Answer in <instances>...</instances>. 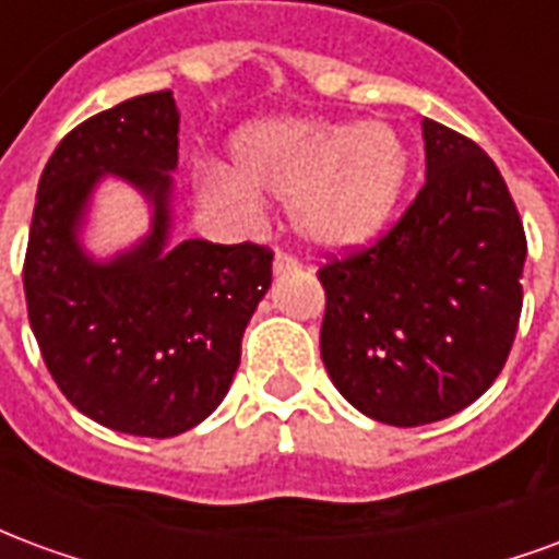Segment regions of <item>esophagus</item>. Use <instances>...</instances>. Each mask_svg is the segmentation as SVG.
Returning a JSON list of instances; mask_svg holds the SVG:
<instances>
[{
	"label": "esophagus",
	"instance_id": "obj_1",
	"mask_svg": "<svg viewBox=\"0 0 559 559\" xmlns=\"http://www.w3.org/2000/svg\"><path fill=\"white\" fill-rule=\"evenodd\" d=\"M296 269H299V260H296V257L293 254H287V251H278V254H275V272H296Z\"/></svg>",
	"mask_w": 559,
	"mask_h": 559
}]
</instances>
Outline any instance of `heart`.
Returning a JSON list of instances; mask_svg holds the SVG:
<instances>
[{
	"mask_svg": "<svg viewBox=\"0 0 559 559\" xmlns=\"http://www.w3.org/2000/svg\"><path fill=\"white\" fill-rule=\"evenodd\" d=\"M407 179L411 148L386 122L275 119L236 138L233 170L212 173V191L236 206L290 200L305 239L350 248L392 218Z\"/></svg>",
	"mask_w": 559,
	"mask_h": 559,
	"instance_id": "heart-1",
	"label": "heart"
}]
</instances>
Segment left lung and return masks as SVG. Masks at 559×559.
<instances>
[{
	"label": "left lung",
	"mask_w": 559,
	"mask_h": 559,
	"mask_svg": "<svg viewBox=\"0 0 559 559\" xmlns=\"http://www.w3.org/2000/svg\"><path fill=\"white\" fill-rule=\"evenodd\" d=\"M425 185L371 245L317 269L320 356L356 411L416 428L464 411L503 371L527 236L503 176L464 134L421 122Z\"/></svg>",
	"instance_id": "1"
}]
</instances>
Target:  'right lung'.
I'll list each match as a JSON object with an SVG mask.
<instances>
[{"mask_svg": "<svg viewBox=\"0 0 559 559\" xmlns=\"http://www.w3.org/2000/svg\"><path fill=\"white\" fill-rule=\"evenodd\" d=\"M176 160L179 114L167 90L80 122L44 167L23 260L29 326L56 386L90 419L134 437H176L218 407L272 284L266 245L167 248ZM104 171L138 183L156 224L134 252L95 264L76 227Z\"/></svg>", "mask_w": 559, "mask_h": 559, "instance_id": "add662e5", "label": "right lung"}]
</instances>
